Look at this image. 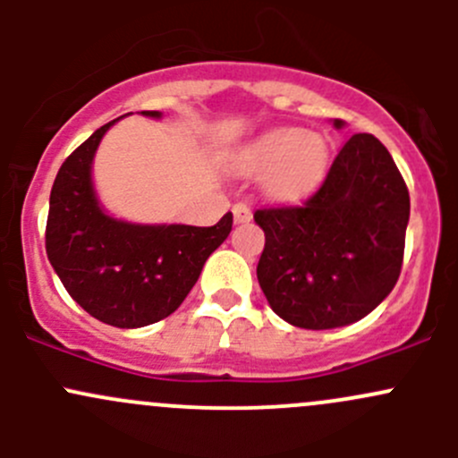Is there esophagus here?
Masks as SVG:
<instances>
[{
    "mask_svg": "<svg viewBox=\"0 0 458 458\" xmlns=\"http://www.w3.org/2000/svg\"><path fill=\"white\" fill-rule=\"evenodd\" d=\"M233 215H234V221H237V224H246V221L252 219L250 206H248V203H243V201L234 203V206H233Z\"/></svg>",
    "mask_w": 458,
    "mask_h": 458,
    "instance_id": "obj_1",
    "label": "esophagus"
}]
</instances>
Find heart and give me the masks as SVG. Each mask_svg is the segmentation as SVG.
<instances>
[{"mask_svg":"<svg viewBox=\"0 0 458 458\" xmlns=\"http://www.w3.org/2000/svg\"><path fill=\"white\" fill-rule=\"evenodd\" d=\"M242 173L261 174L263 188L276 201H297L321 182L327 165V143L317 132L276 128L263 132L234 155Z\"/></svg>","mask_w":458,"mask_h":458,"instance_id":"1","label":"heart"}]
</instances>
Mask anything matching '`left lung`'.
Segmentation results:
<instances>
[{
	"mask_svg": "<svg viewBox=\"0 0 458 458\" xmlns=\"http://www.w3.org/2000/svg\"><path fill=\"white\" fill-rule=\"evenodd\" d=\"M408 219V186L387 148L352 135L310 199L255 212L266 234L257 279L270 308L306 330L363 318L399 279Z\"/></svg>",
	"mask_w": 458,
	"mask_h": 458,
	"instance_id": "1",
	"label": "left lung"
}]
</instances>
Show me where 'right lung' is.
<instances>
[{
  "mask_svg": "<svg viewBox=\"0 0 458 458\" xmlns=\"http://www.w3.org/2000/svg\"><path fill=\"white\" fill-rule=\"evenodd\" d=\"M141 114L161 117L159 110ZM114 122L92 132L59 168L50 191L46 255L88 315L114 327H143L182 306L206 259L233 230V212L210 228L140 225L106 215L95 197L90 165Z\"/></svg>",
  "mask_w": 458,
  "mask_h": 458,
  "instance_id": "add662e5",
  "label": "right lung"
}]
</instances>
